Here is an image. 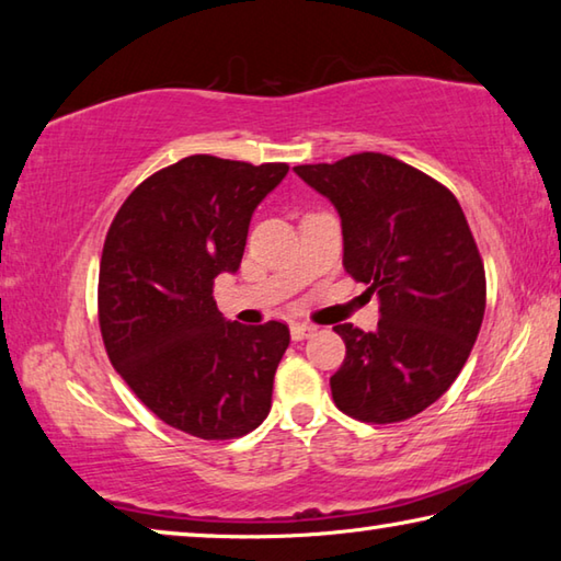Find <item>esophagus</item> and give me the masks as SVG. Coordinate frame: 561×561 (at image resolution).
I'll list each match as a JSON object with an SVG mask.
<instances>
[{"instance_id": "34e87169", "label": "esophagus", "mask_w": 561, "mask_h": 561, "mask_svg": "<svg viewBox=\"0 0 561 561\" xmlns=\"http://www.w3.org/2000/svg\"><path fill=\"white\" fill-rule=\"evenodd\" d=\"M291 339L294 341H301V339H309L311 334H314L317 331V327H311V324H291Z\"/></svg>"}]
</instances>
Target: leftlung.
Listing matches in <instances>:
<instances>
[{"instance_id": "8db88e82", "label": "left lung", "mask_w": 561, "mask_h": 561, "mask_svg": "<svg viewBox=\"0 0 561 561\" xmlns=\"http://www.w3.org/2000/svg\"><path fill=\"white\" fill-rule=\"evenodd\" d=\"M341 217L344 270L378 294L376 331L334 327L346 358L331 376L339 411L398 423L448 391L485 317V267L460 203L438 180L383 153L297 165Z\"/></svg>"}]
</instances>
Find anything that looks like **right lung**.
Here are the masks:
<instances>
[{
	"label": "right lung",
	"mask_w": 561,
	"mask_h": 561,
	"mask_svg": "<svg viewBox=\"0 0 561 561\" xmlns=\"http://www.w3.org/2000/svg\"><path fill=\"white\" fill-rule=\"evenodd\" d=\"M287 170L187 156L146 178L113 217L99 272L103 346L170 428L230 440L270 413L289 329L225 321L213 284L240 270L252 213Z\"/></svg>",
	"instance_id": "right-lung-1"
}]
</instances>
